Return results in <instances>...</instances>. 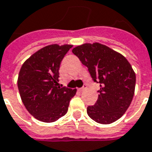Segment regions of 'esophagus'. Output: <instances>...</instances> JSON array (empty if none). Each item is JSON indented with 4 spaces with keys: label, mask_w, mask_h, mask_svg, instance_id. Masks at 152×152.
Listing matches in <instances>:
<instances>
[{
    "label": "esophagus",
    "mask_w": 152,
    "mask_h": 152,
    "mask_svg": "<svg viewBox=\"0 0 152 152\" xmlns=\"http://www.w3.org/2000/svg\"><path fill=\"white\" fill-rule=\"evenodd\" d=\"M86 85L84 84V86H82L81 88H80V89H78V91H84V90L86 89Z\"/></svg>",
    "instance_id": "1"
}]
</instances>
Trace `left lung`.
<instances>
[{
  "label": "left lung",
  "mask_w": 152,
  "mask_h": 152,
  "mask_svg": "<svg viewBox=\"0 0 152 152\" xmlns=\"http://www.w3.org/2000/svg\"><path fill=\"white\" fill-rule=\"evenodd\" d=\"M72 52L100 84L97 101L87 107L88 115L100 124L117 121L130 106L135 92L136 74L131 64L121 54L97 42L76 46Z\"/></svg>",
  "instance_id": "1"
}]
</instances>
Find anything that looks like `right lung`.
<instances>
[{
  "label": "right lung",
  "instance_id": "add662e5",
  "mask_svg": "<svg viewBox=\"0 0 152 152\" xmlns=\"http://www.w3.org/2000/svg\"><path fill=\"white\" fill-rule=\"evenodd\" d=\"M72 45L46 46L30 56L19 72L17 86L25 107L36 119L54 122L66 114L76 89L59 86V69Z\"/></svg>",
  "mask_w": 152,
  "mask_h": 152
}]
</instances>
